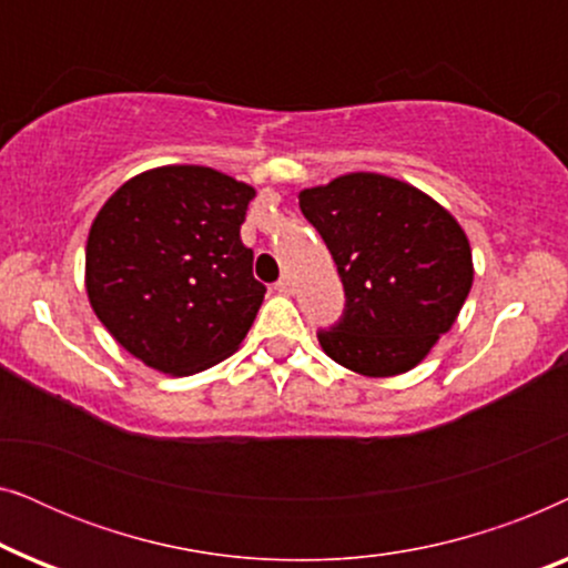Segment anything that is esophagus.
Here are the masks:
<instances>
[{"label": "esophagus", "mask_w": 568, "mask_h": 568, "mask_svg": "<svg viewBox=\"0 0 568 568\" xmlns=\"http://www.w3.org/2000/svg\"><path fill=\"white\" fill-rule=\"evenodd\" d=\"M274 290H276V292H282V294H290V292H292V282H290V276H282V278H278V282L274 284Z\"/></svg>", "instance_id": "obj_1"}]
</instances>
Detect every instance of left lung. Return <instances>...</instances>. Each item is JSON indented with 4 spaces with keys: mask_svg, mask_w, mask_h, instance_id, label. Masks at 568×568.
Instances as JSON below:
<instances>
[{
    "mask_svg": "<svg viewBox=\"0 0 568 568\" xmlns=\"http://www.w3.org/2000/svg\"><path fill=\"white\" fill-rule=\"evenodd\" d=\"M344 284V313L317 331L341 367L390 377L416 367L453 328L473 284L470 245L455 216L414 185L341 175L300 193Z\"/></svg>",
    "mask_w": 568,
    "mask_h": 568,
    "instance_id": "8db88e82",
    "label": "left lung"
}]
</instances>
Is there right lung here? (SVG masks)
I'll return each instance as SVG.
<instances>
[{"label": "right lung", "instance_id": "right-lung-1", "mask_svg": "<svg viewBox=\"0 0 568 568\" xmlns=\"http://www.w3.org/2000/svg\"><path fill=\"white\" fill-rule=\"evenodd\" d=\"M255 191L199 165L123 183L92 222L90 305L111 336L165 375L227 359L251 331L263 286L240 224Z\"/></svg>", "mask_w": 568, "mask_h": 568}]
</instances>
